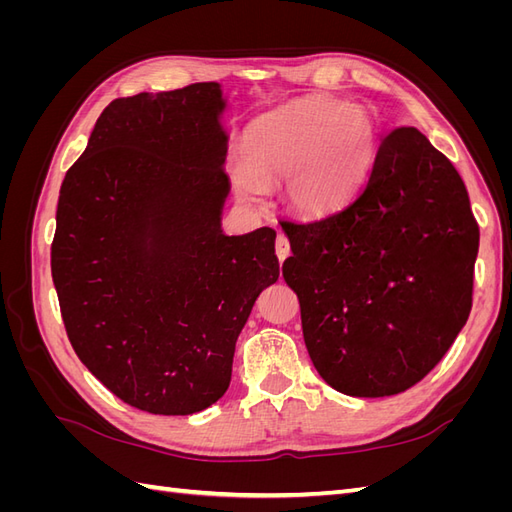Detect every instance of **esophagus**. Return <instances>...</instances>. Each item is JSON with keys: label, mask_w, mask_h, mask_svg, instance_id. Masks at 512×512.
<instances>
[{"label": "esophagus", "mask_w": 512, "mask_h": 512, "mask_svg": "<svg viewBox=\"0 0 512 512\" xmlns=\"http://www.w3.org/2000/svg\"><path fill=\"white\" fill-rule=\"evenodd\" d=\"M275 254L280 260H284L290 254V243H288V237L284 235V232H280L275 239Z\"/></svg>", "instance_id": "34e87169"}]
</instances>
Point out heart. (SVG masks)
Listing matches in <instances>:
<instances>
[{"label":"heart","mask_w":512,"mask_h":512,"mask_svg":"<svg viewBox=\"0 0 512 512\" xmlns=\"http://www.w3.org/2000/svg\"><path fill=\"white\" fill-rule=\"evenodd\" d=\"M378 130L361 106L327 98H301L252 121L245 151L228 156L235 192L258 203L269 181L286 179L288 203L322 213L354 194L374 162Z\"/></svg>","instance_id":"obj_1"}]
</instances>
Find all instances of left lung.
<instances>
[{"label":"left lung","mask_w":512,"mask_h":512,"mask_svg":"<svg viewBox=\"0 0 512 512\" xmlns=\"http://www.w3.org/2000/svg\"><path fill=\"white\" fill-rule=\"evenodd\" d=\"M280 224L282 275L324 382L386 397L442 361L470 316L480 232L457 168L425 134L391 130L348 205Z\"/></svg>","instance_id":"8db88e82"}]
</instances>
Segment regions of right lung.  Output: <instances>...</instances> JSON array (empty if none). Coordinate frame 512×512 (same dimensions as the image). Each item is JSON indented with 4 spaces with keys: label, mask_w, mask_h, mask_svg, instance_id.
I'll use <instances>...</instances> for the list:
<instances>
[{
    "label": "right lung",
    "mask_w": 512,
    "mask_h": 512,
    "mask_svg": "<svg viewBox=\"0 0 512 512\" xmlns=\"http://www.w3.org/2000/svg\"><path fill=\"white\" fill-rule=\"evenodd\" d=\"M222 111L218 83L113 100L59 190L51 273L70 344L151 414L226 393L243 324L280 277L273 228H220Z\"/></svg>",
    "instance_id": "1"
}]
</instances>
